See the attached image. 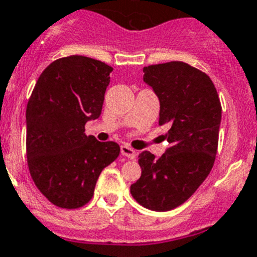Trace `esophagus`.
I'll list each match as a JSON object with an SVG mask.
<instances>
[{
	"instance_id": "34e87169",
	"label": "esophagus",
	"mask_w": 257,
	"mask_h": 257,
	"mask_svg": "<svg viewBox=\"0 0 257 257\" xmlns=\"http://www.w3.org/2000/svg\"><path fill=\"white\" fill-rule=\"evenodd\" d=\"M121 149V155L125 157H128V159H136V151L133 148H131L129 145L126 144H122L120 147Z\"/></svg>"
}]
</instances>
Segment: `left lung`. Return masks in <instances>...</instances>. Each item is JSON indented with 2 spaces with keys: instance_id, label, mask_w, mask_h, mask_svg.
<instances>
[{
  "instance_id": "left-lung-1",
  "label": "left lung",
  "mask_w": 257,
  "mask_h": 257,
  "mask_svg": "<svg viewBox=\"0 0 257 257\" xmlns=\"http://www.w3.org/2000/svg\"><path fill=\"white\" fill-rule=\"evenodd\" d=\"M144 81L160 100L159 125H168L169 148L156 159L139 155L141 176L131 185L133 199L157 212L185 203L215 163L221 104L208 74L181 61L144 68Z\"/></svg>"
}]
</instances>
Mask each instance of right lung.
<instances>
[{
  "label": "right lung",
  "mask_w": 257,
  "mask_h": 257,
  "mask_svg": "<svg viewBox=\"0 0 257 257\" xmlns=\"http://www.w3.org/2000/svg\"><path fill=\"white\" fill-rule=\"evenodd\" d=\"M112 66L85 56L53 61L38 77L26 106V157L36 187L65 209L93 197L101 171L120 147L85 135V124L101 114Z\"/></svg>",
  "instance_id": "1"
}]
</instances>
